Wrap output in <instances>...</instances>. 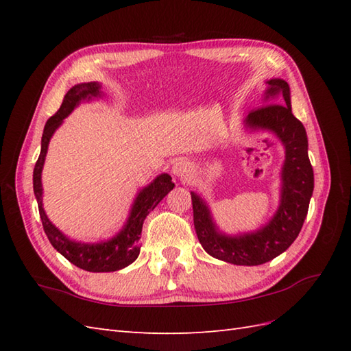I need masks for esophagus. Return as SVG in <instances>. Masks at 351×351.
I'll list each match as a JSON object with an SVG mask.
<instances>
[{"label":"esophagus","mask_w":351,"mask_h":351,"mask_svg":"<svg viewBox=\"0 0 351 351\" xmlns=\"http://www.w3.org/2000/svg\"><path fill=\"white\" fill-rule=\"evenodd\" d=\"M171 173H173L175 178H181V180H185V178L191 173L190 162L185 160H178L176 162H173V166H171Z\"/></svg>","instance_id":"1"}]
</instances>
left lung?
<instances>
[{"mask_svg": "<svg viewBox=\"0 0 351 351\" xmlns=\"http://www.w3.org/2000/svg\"><path fill=\"white\" fill-rule=\"evenodd\" d=\"M261 108L250 111L244 128L265 131L279 138L285 149L280 170V199L273 217L256 230L237 235L221 232L206 200L191 191L193 220L206 253L234 265H261L285 252L299 235L314 193V170L308 156V136L291 110V92L285 80L265 81Z\"/></svg>", "mask_w": 351, "mask_h": 351, "instance_id": "obj_1", "label": "left lung"}]
</instances>
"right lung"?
<instances>
[{"label": "right lung", "mask_w": 351, "mask_h": 351, "mask_svg": "<svg viewBox=\"0 0 351 351\" xmlns=\"http://www.w3.org/2000/svg\"><path fill=\"white\" fill-rule=\"evenodd\" d=\"M101 87L102 86L98 81H90V83H80L69 88L68 93L64 95L60 110H58L54 116H51L47 125H45L42 134L40 155L39 158H37L33 171L34 196L37 200V206H39L43 230L45 234H47L49 243L52 244V247L58 253H62V255L73 265L92 273H108L122 270V268L128 267L137 259L141 247L140 237L145 219L147 217L149 213L154 211V208L161 202L164 196L175 187V184L171 182V176L169 173H161L156 176L151 184H147L146 187H143L137 193V196L134 199V204L130 210L128 219H126L122 229L119 230L113 238H110V240L106 241L81 243L71 240V238L66 237L60 229L52 225L47 213L43 210L42 202V170L45 158H47L51 137L54 136V132L57 131L58 126L63 123L64 119L68 117L81 102L102 98L104 93L101 90Z\"/></svg>", "instance_id": "1"}]
</instances>
